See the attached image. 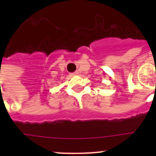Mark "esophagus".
Returning <instances> with one entry per match:
<instances>
[{
  "mask_svg": "<svg viewBox=\"0 0 156 156\" xmlns=\"http://www.w3.org/2000/svg\"><path fill=\"white\" fill-rule=\"evenodd\" d=\"M78 74V72H75V73H71L72 76H73V75H77Z\"/></svg>",
  "mask_w": 156,
  "mask_h": 156,
  "instance_id": "esophagus-1",
  "label": "esophagus"
}]
</instances>
